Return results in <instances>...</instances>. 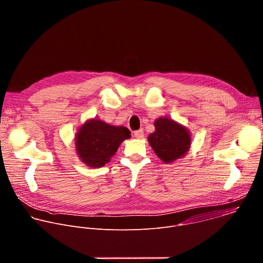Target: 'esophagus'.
Listing matches in <instances>:
<instances>
[{
    "label": "esophagus",
    "instance_id": "1",
    "mask_svg": "<svg viewBox=\"0 0 263 263\" xmlns=\"http://www.w3.org/2000/svg\"><path fill=\"white\" fill-rule=\"evenodd\" d=\"M134 136H135L136 138H138V139L143 138V130H142V129H140V130L135 131V132H134Z\"/></svg>",
    "mask_w": 263,
    "mask_h": 263
}]
</instances>
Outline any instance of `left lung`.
Masks as SVG:
<instances>
[{
    "label": "left lung",
    "instance_id": "left-lung-1",
    "mask_svg": "<svg viewBox=\"0 0 263 263\" xmlns=\"http://www.w3.org/2000/svg\"><path fill=\"white\" fill-rule=\"evenodd\" d=\"M154 126L155 131L148 135L147 140L163 162H173L187 153L192 139L184 126L165 117L157 119Z\"/></svg>",
    "mask_w": 263,
    "mask_h": 263
}]
</instances>
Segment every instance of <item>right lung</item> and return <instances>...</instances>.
I'll return each mask as SVG.
<instances>
[{
	"mask_svg": "<svg viewBox=\"0 0 263 263\" xmlns=\"http://www.w3.org/2000/svg\"><path fill=\"white\" fill-rule=\"evenodd\" d=\"M123 126H111L92 119L83 124L76 134V151L80 160L90 167H102L116 154L120 144L131 137Z\"/></svg>",
	"mask_w": 263,
	"mask_h": 263,
	"instance_id": "1",
	"label": "right lung"
}]
</instances>
